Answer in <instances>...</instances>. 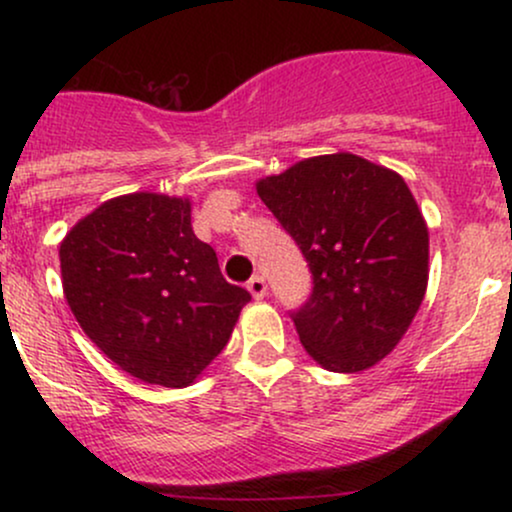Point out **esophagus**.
Returning <instances> with one entry per match:
<instances>
[{
  "label": "esophagus",
  "instance_id": "obj_1",
  "mask_svg": "<svg viewBox=\"0 0 512 512\" xmlns=\"http://www.w3.org/2000/svg\"><path fill=\"white\" fill-rule=\"evenodd\" d=\"M248 291L252 293V298H255V301H262V298L267 296V281H264L262 276H252V279L248 281Z\"/></svg>",
  "mask_w": 512,
  "mask_h": 512
}]
</instances>
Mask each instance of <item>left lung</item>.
<instances>
[{
	"instance_id": "1",
	"label": "left lung",
	"mask_w": 512,
	"mask_h": 512,
	"mask_svg": "<svg viewBox=\"0 0 512 512\" xmlns=\"http://www.w3.org/2000/svg\"><path fill=\"white\" fill-rule=\"evenodd\" d=\"M313 272L293 325L313 361L361 373L390 354L428 286V226L407 182L366 158H303L255 182Z\"/></svg>"
}]
</instances>
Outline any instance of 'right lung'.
I'll list each match as a JSON object with an SVG mask.
<instances>
[{
	"mask_svg": "<svg viewBox=\"0 0 512 512\" xmlns=\"http://www.w3.org/2000/svg\"><path fill=\"white\" fill-rule=\"evenodd\" d=\"M62 289L93 344L137 380L187 387L221 354L250 293L192 231L190 197L132 192L60 243Z\"/></svg>",
	"mask_w": 512,
	"mask_h": 512,
	"instance_id": "obj_1",
	"label": "right lung"
}]
</instances>
